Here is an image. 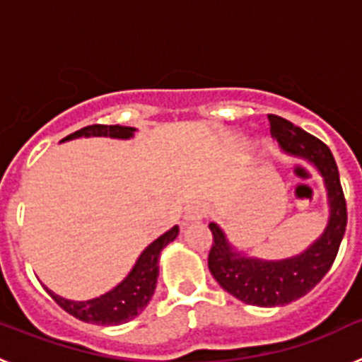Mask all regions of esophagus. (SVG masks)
Returning a JSON list of instances; mask_svg holds the SVG:
<instances>
[{
	"instance_id": "34e87169",
	"label": "esophagus",
	"mask_w": 362,
	"mask_h": 362,
	"mask_svg": "<svg viewBox=\"0 0 362 362\" xmlns=\"http://www.w3.org/2000/svg\"><path fill=\"white\" fill-rule=\"evenodd\" d=\"M203 217H206V206L201 203L188 206L187 214H185V219L187 221H201Z\"/></svg>"
}]
</instances>
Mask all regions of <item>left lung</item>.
Returning <instances> with one entry per match:
<instances>
[{"label": "left lung", "instance_id": "8db88e82", "mask_svg": "<svg viewBox=\"0 0 362 362\" xmlns=\"http://www.w3.org/2000/svg\"><path fill=\"white\" fill-rule=\"evenodd\" d=\"M268 121L272 136L279 141L284 152L308 159L322 174L328 188L330 221L319 241L297 257L284 261L241 257L232 252L219 226L210 223L214 243L209 254V268L212 276L226 292L254 306L288 305L306 296L334 264L348 223L346 199L330 148L319 137L283 117L270 114Z\"/></svg>", "mask_w": 362, "mask_h": 362}]
</instances>
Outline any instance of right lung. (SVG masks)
I'll return each instance as SVG.
<instances>
[{"label": "right lung", "instance_id": "1", "mask_svg": "<svg viewBox=\"0 0 362 362\" xmlns=\"http://www.w3.org/2000/svg\"><path fill=\"white\" fill-rule=\"evenodd\" d=\"M134 129L132 127H119V124H88L83 127L81 130H76L74 134L66 136V139H76V137H88V136H105V137H119V139H129L132 137ZM179 228L172 226L168 232H165L161 238H158L152 245H148L139 255L137 263L134 264L132 272L124 277L116 288L110 290L108 293L101 297H95L90 300H76L63 299L59 296L50 293L57 305L62 306L66 313H70L72 317L79 319L83 322H90V325H101V326H116L129 322L136 315L145 310L148 305V300L152 299L153 290H156V283H158L159 267L158 259L161 250L170 241L177 238Z\"/></svg>", "mask_w": 362, "mask_h": 362}]
</instances>
